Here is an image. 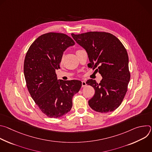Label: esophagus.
Returning a JSON list of instances; mask_svg holds the SVG:
<instances>
[{"mask_svg": "<svg viewBox=\"0 0 152 152\" xmlns=\"http://www.w3.org/2000/svg\"><path fill=\"white\" fill-rule=\"evenodd\" d=\"M86 85V82L85 80H82V87H84V86H85Z\"/></svg>", "mask_w": 152, "mask_h": 152, "instance_id": "1", "label": "esophagus"}]
</instances>
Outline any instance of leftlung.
I'll list each match as a JSON object with an SVG mask.
<instances>
[{
	"mask_svg": "<svg viewBox=\"0 0 152 152\" xmlns=\"http://www.w3.org/2000/svg\"><path fill=\"white\" fill-rule=\"evenodd\" d=\"M86 52L91 66L99 71L103 79L99 83L89 79L95 94L88 101L93 110L107 113L121 104L130 80L129 58L121 42L114 35L104 32H88L71 34Z\"/></svg>",
	"mask_w": 152,
	"mask_h": 152,
	"instance_id": "1",
	"label": "left lung"
}]
</instances>
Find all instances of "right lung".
I'll return each instance as SVG.
<instances>
[{
    "instance_id": "1",
    "label": "right lung",
    "mask_w": 152,
    "mask_h": 152,
    "mask_svg": "<svg viewBox=\"0 0 152 152\" xmlns=\"http://www.w3.org/2000/svg\"><path fill=\"white\" fill-rule=\"evenodd\" d=\"M75 44L66 34L49 32L37 38L26 53L24 75L28 90L41 112L49 117L59 118L68 113L73 96L82 86L80 80H58L55 73L64 52Z\"/></svg>"
}]
</instances>
